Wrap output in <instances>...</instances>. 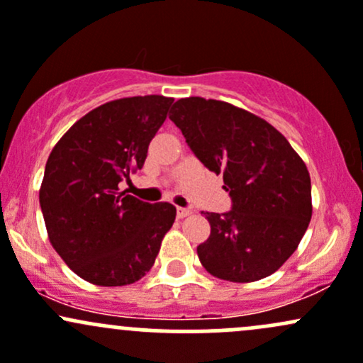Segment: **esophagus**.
I'll return each mask as SVG.
<instances>
[{"label":"esophagus","instance_id":"1","mask_svg":"<svg viewBox=\"0 0 363 363\" xmlns=\"http://www.w3.org/2000/svg\"><path fill=\"white\" fill-rule=\"evenodd\" d=\"M192 214V211H189V209H183V207H178L177 209V216L180 219H183V218H186V216H190Z\"/></svg>","mask_w":363,"mask_h":363}]
</instances>
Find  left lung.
Wrapping results in <instances>:
<instances>
[{"label":"left lung","mask_w":363,"mask_h":363,"mask_svg":"<svg viewBox=\"0 0 363 363\" xmlns=\"http://www.w3.org/2000/svg\"><path fill=\"white\" fill-rule=\"evenodd\" d=\"M207 169L223 174L230 213H206L211 235L197 247L209 274L233 283L267 278L290 259L312 218L311 174L266 120L225 101L185 97L169 111Z\"/></svg>","instance_id":"obj_1"}]
</instances>
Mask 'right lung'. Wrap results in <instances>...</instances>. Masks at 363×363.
<instances>
[{
	"label": "right lung",
	"instance_id": "obj_1",
	"mask_svg": "<svg viewBox=\"0 0 363 363\" xmlns=\"http://www.w3.org/2000/svg\"><path fill=\"white\" fill-rule=\"evenodd\" d=\"M173 97L109 101L68 128L46 162L39 202L52 248L97 286L144 278L177 218L168 202L147 203L118 183L142 169Z\"/></svg>",
	"mask_w": 363,
	"mask_h": 363
}]
</instances>
